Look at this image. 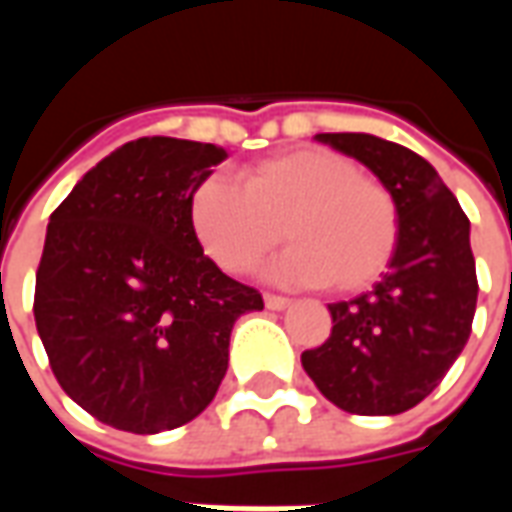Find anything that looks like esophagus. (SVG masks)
Instances as JSON below:
<instances>
[{"label": "esophagus", "mask_w": 512, "mask_h": 512, "mask_svg": "<svg viewBox=\"0 0 512 512\" xmlns=\"http://www.w3.org/2000/svg\"><path fill=\"white\" fill-rule=\"evenodd\" d=\"M263 301H266L268 310H285V307H290V299H285V296H274V293H266Z\"/></svg>", "instance_id": "obj_1"}]
</instances>
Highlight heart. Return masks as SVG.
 Returning <instances> with one entry per match:
<instances>
[{
  "mask_svg": "<svg viewBox=\"0 0 512 512\" xmlns=\"http://www.w3.org/2000/svg\"><path fill=\"white\" fill-rule=\"evenodd\" d=\"M191 235L216 266L255 268L285 238L290 249L274 274L337 293L373 288L392 266L400 211L384 183L362 175L351 158L299 147L244 169V189L219 175L189 194Z\"/></svg>",
  "mask_w": 512,
  "mask_h": 512,
  "instance_id": "heart-1",
  "label": "heart"
}]
</instances>
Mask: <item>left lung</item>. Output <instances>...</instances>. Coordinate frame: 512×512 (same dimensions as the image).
<instances>
[{
	"label": "left lung",
	"mask_w": 512,
	"mask_h": 512,
	"mask_svg": "<svg viewBox=\"0 0 512 512\" xmlns=\"http://www.w3.org/2000/svg\"><path fill=\"white\" fill-rule=\"evenodd\" d=\"M362 161L400 211V241L381 282L329 304L332 334L301 354L326 400L348 414H403L441 384L472 334L477 307L469 219L439 172L373 134H315Z\"/></svg>",
	"instance_id": "left-lung-1"
}]
</instances>
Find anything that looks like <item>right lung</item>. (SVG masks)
I'll return each instance as SVG.
<instances>
[{"label":"right lung","instance_id":"add662e5","mask_svg":"<svg viewBox=\"0 0 512 512\" xmlns=\"http://www.w3.org/2000/svg\"><path fill=\"white\" fill-rule=\"evenodd\" d=\"M222 147L142 136L98 161L51 213L35 326L65 395L98 422L161 433L202 414L230 332L263 296L191 235L189 194Z\"/></svg>","mask_w":512,"mask_h":512}]
</instances>
